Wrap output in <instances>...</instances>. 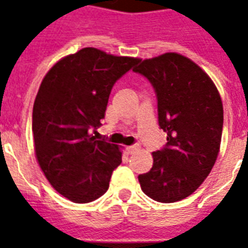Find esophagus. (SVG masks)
<instances>
[{"label":"esophagus","instance_id":"1","mask_svg":"<svg viewBox=\"0 0 248 248\" xmlns=\"http://www.w3.org/2000/svg\"><path fill=\"white\" fill-rule=\"evenodd\" d=\"M136 149H137V145L128 146V148H126V153H128V155H132V153L136 151Z\"/></svg>","mask_w":248,"mask_h":248}]
</instances>
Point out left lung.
Wrapping results in <instances>:
<instances>
[{"label":"left lung","instance_id":"1","mask_svg":"<svg viewBox=\"0 0 248 248\" xmlns=\"http://www.w3.org/2000/svg\"><path fill=\"white\" fill-rule=\"evenodd\" d=\"M133 71L152 83L158 125L166 145L153 152V166L139 176L142 191L162 203L181 201L205 181L219 153L223 106L210 77L177 52L139 61Z\"/></svg>","mask_w":248,"mask_h":248}]
</instances>
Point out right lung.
<instances>
[{
  "instance_id": "1",
  "label": "right lung",
  "mask_w": 248,
  "mask_h": 248,
  "mask_svg": "<svg viewBox=\"0 0 248 248\" xmlns=\"http://www.w3.org/2000/svg\"><path fill=\"white\" fill-rule=\"evenodd\" d=\"M137 62L84 47L58 61L43 78L32 107L34 149L50 185L67 200L87 203L108 190L122 152L97 140L96 129L113 84Z\"/></svg>"
}]
</instances>
